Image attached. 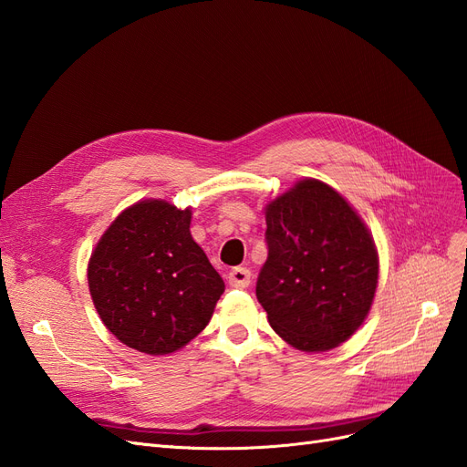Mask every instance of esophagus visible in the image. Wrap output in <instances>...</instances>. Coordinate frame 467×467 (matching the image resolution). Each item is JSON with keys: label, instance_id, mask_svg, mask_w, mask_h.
Here are the masks:
<instances>
[{"label": "esophagus", "instance_id": "34e87169", "mask_svg": "<svg viewBox=\"0 0 467 467\" xmlns=\"http://www.w3.org/2000/svg\"><path fill=\"white\" fill-rule=\"evenodd\" d=\"M228 280H230V286L234 288H247L251 282V271L245 266H235L230 271Z\"/></svg>", "mask_w": 467, "mask_h": 467}]
</instances>
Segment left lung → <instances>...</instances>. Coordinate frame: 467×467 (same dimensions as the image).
I'll return each instance as SVG.
<instances>
[{
	"label": "left lung",
	"mask_w": 467,
	"mask_h": 467,
	"mask_svg": "<svg viewBox=\"0 0 467 467\" xmlns=\"http://www.w3.org/2000/svg\"><path fill=\"white\" fill-rule=\"evenodd\" d=\"M268 257L257 300L296 348L331 350L370 312L378 251L360 216L329 185L304 179L266 206Z\"/></svg>",
	"instance_id": "left-lung-1"
}]
</instances>
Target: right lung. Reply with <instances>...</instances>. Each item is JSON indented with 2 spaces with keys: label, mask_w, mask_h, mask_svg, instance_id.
I'll return each mask as SVG.
<instances>
[{
  "label": "right lung",
  "mask_w": 467,
  "mask_h": 467,
  "mask_svg": "<svg viewBox=\"0 0 467 467\" xmlns=\"http://www.w3.org/2000/svg\"><path fill=\"white\" fill-rule=\"evenodd\" d=\"M189 228L191 208L142 201L120 212L91 253L95 309L126 347L169 355L214 314L223 280Z\"/></svg>",
  "instance_id": "obj_1"
}]
</instances>
